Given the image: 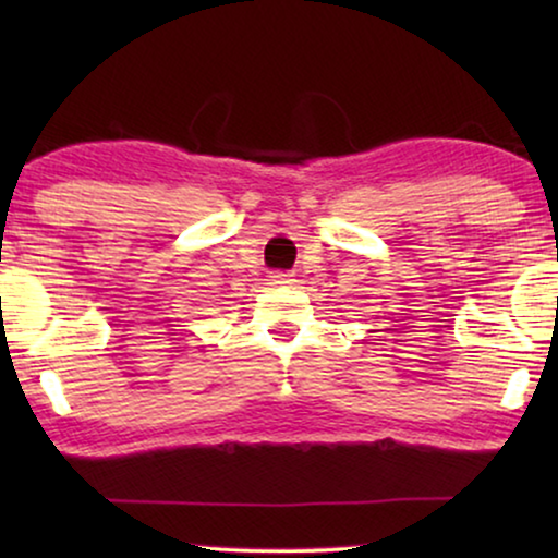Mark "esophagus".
Returning a JSON list of instances; mask_svg holds the SVG:
<instances>
[{
    "mask_svg": "<svg viewBox=\"0 0 558 558\" xmlns=\"http://www.w3.org/2000/svg\"><path fill=\"white\" fill-rule=\"evenodd\" d=\"M292 281H294L292 274H284V271H274L269 277V284H274V287H289Z\"/></svg>",
    "mask_w": 558,
    "mask_h": 558,
    "instance_id": "esophagus-1",
    "label": "esophagus"
}]
</instances>
